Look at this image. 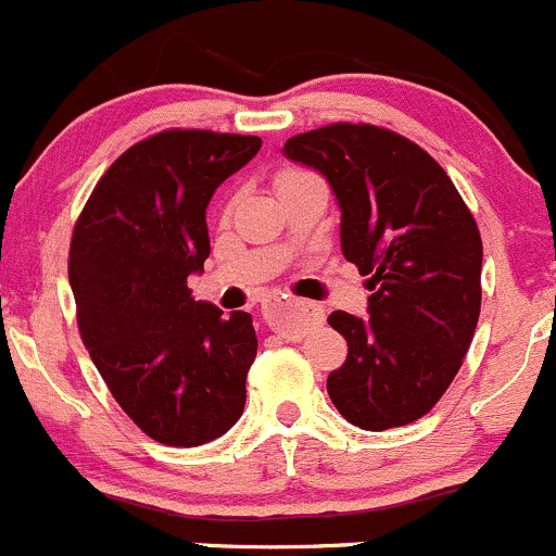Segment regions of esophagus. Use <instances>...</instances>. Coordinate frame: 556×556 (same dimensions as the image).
<instances>
[{
  "instance_id": "obj_1",
  "label": "esophagus",
  "mask_w": 556,
  "mask_h": 556,
  "mask_svg": "<svg viewBox=\"0 0 556 556\" xmlns=\"http://www.w3.org/2000/svg\"><path fill=\"white\" fill-rule=\"evenodd\" d=\"M267 326L276 328L283 337H304L313 326L324 320V309L313 302L304 300H280V296H267L262 302Z\"/></svg>"
}]
</instances>
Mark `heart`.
I'll return each mask as SVG.
<instances>
[{
	"label": "heart",
	"mask_w": 556,
	"mask_h": 556,
	"mask_svg": "<svg viewBox=\"0 0 556 556\" xmlns=\"http://www.w3.org/2000/svg\"><path fill=\"white\" fill-rule=\"evenodd\" d=\"M300 175H304V172H300V169H283V172H278V175H276V185L286 182V180H294V177H300Z\"/></svg>",
	"instance_id": "heart-1"
}]
</instances>
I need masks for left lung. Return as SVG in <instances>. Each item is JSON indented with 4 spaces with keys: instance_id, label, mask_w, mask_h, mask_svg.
Masks as SVG:
<instances>
[{
    "instance_id": "obj_1",
    "label": "left lung",
    "mask_w": 556,
    "mask_h": 556,
    "mask_svg": "<svg viewBox=\"0 0 556 556\" xmlns=\"http://www.w3.org/2000/svg\"><path fill=\"white\" fill-rule=\"evenodd\" d=\"M286 159L313 166L342 208V254L368 278V315H328L348 361L328 374L339 414L368 432L421 419L462 368L480 318L482 238L443 166L374 124L294 135Z\"/></svg>"
}]
</instances>
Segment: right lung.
I'll list each match as a JSON object with an SVG mask.
<instances>
[{
  "label": "right lung",
  "mask_w": 556,
  "mask_h": 556,
  "mask_svg": "<svg viewBox=\"0 0 556 556\" xmlns=\"http://www.w3.org/2000/svg\"><path fill=\"white\" fill-rule=\"evenodd\" d=\"M262 148L254 135L166 129L109 166L76 219L68 280L89 357L148 438L217 440L241 419L252 315L190 296L208 256L206 206Z\"/></svg>",
  "instance_id": "1"
}]
</instances>
